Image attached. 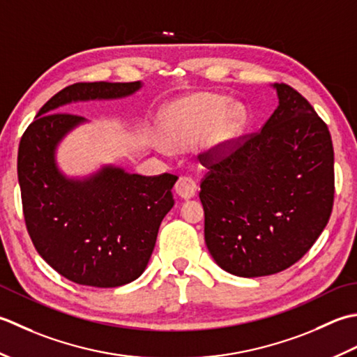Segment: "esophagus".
Wrapping results in <instances>:
<instances>
[{"mask_svg":"<svg viewBox=\"0 0 357 357\" xmlns=\"http://www.w3.org/2000/svg\"><path fill=\"white\" fill-rule=\"evenodd\" d=\"M176 192L180 195L181 199H191L197 192V185H195V181L189 177V176H181L177 183H176Z\"/></svg>","mask_w":357,"mask_h":357,"instance_id":"obj_1","label":"esophagus"}]
</instances>
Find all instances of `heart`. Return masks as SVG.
Here are the masks:
<instances>
[{"mask_svg":"<svg viewBox=\"0 0 357 357\" xmlns=\"http://www.w3.org/2000/svg\"><path fill=\"white\" fill-rule=\"evenodd\" d=\"M243 126V111L214 93H195L174 101L160 115L158 132L165 146L183 149L200 140L219 154L227 151Z\"/></svg>","mask_w":357,"mask_h":357,"instance_id":"obj_1","label":"heart"}]
</instances>
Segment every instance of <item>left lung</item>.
I'll list each match as a JSON object with an SVG mask.
<instances>
[{
    "label": "left lung",
    "instance_id": "8db88e82",
    "mask_svg": "<svg viewBox=\"0 0 357 357\" xmlns=\"http://www.w3.org/2000/svg\"><path fill=\"white\" fill-rule=\"evenodd\" d=\"M274 87L279 106L264 128L211 155L200 183L208 250L240 278L280 273L301 260L334 202L328 126L293 87Z\"/></svg>",
    "mask_w": 357,
    "mask_h": 357
}]
</instances>
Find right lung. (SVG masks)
Wrapping results in <instances>:
<instances>
[{
    "label": "right lung",
    "instance_id": "1",
    "mask_svg": "<svg viewBox=\"0 0 357 357\" xmlns=\"http://www.w3.org/2000/svg\"><path fill=\"white\" fill-rule=\"evenodd\" d=\"M140 86L70 84L40 109L21 137L18 181L27 232L40 256L78 285L114 288L140 278L160 223L174 206L171 189L178 177L106 166L87 180L66 178L55 165V148L84 119L58 109L78 100L126 97Z\"/></svg>",
    "mask_w": 357,
    "mask_h": 357
}]
</instances>
